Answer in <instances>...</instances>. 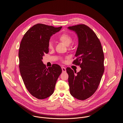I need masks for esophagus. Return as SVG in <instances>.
I'll use <instances>...</instances> for the list:
<instances>
[{
  "instance_id": "1",
  "label": "esophagus",
  "mask_w": 123,
  "mask_h": 123,
  "mask_svg": "<svg viewBox=\"0 0 123 123\" xmlns=\"http://www.w3.org/2000/svg\"><path fill=\"white\" fill-rule=\"evenodd\" d=\"M62 71L63 72H65L66 70V68L64 67H62Z\"/></svg>"
}]
</instances>
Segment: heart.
Here are the masks:
<instances>
[{"label": "heart", "mask_w": 123, "mask_h": 123, "mask_svg": "<svg viewBox=\"0 0 123 123\" xmlns=\"http://www.w3.org/2000/svg\"><path fill=\"white\" fill-rule=\"evenodd\" d=\"M58 40L64 43L66 46H69L72 42V38L71 36L68 33H63L60 35L58 37ZM53 42L51 41H50L48 43V47L49 49H53Z\"/></svg>", "instance_id": "heart-1"}]
</instances>
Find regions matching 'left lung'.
Segmentation results:
<instances>
[{
	"label": "left lung",
	"instance_id": "left-lung-1",
	"mask_svg": "<svg viewBox=\"0 0 123 123\" xmlns=\"http://www.w3.org/2000/svg\"><path fill=\"white\" fill-rule=\"evenodd\" d=\"M68 28L78 36L76 59L73 63L81 68L77 73L70 68L66 69L70 92L74 98L83 100L95 92L100 83L104 71V53L99 40L88 26L81 24Z\"/></svg>",
	"mask_w": 123,
	"mask_h": 123
}]
</instances>
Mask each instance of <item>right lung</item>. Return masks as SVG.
<instances>
[{"label": "right lung", "mask_w": 123, "mask_h": 123, "mask_svg": "<svg viewBox=\"0 0 123 123\" xmlns=\"http://www.w3.org/2000/svg\"><path fill=\"white\" fill-rule=\"evenodd\" d=\"M62 28L37 24L26 32L20 45L19 67L22 78L29 93L39 99L53 94L62 72L59 65L47 68L42 62L43 56L49 52L51 36Z\"/></svg>", "instance_id": "obj_1"}]
</instances>
